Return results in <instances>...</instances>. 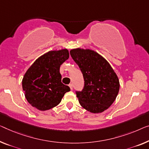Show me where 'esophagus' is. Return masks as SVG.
Returning <instances> with one entry per match:
<instances>
[{
    "label": "esophagus",
    "instance_id": "34e87169",
    "mask_svg": "<svg viewBox=\"0 0 149 149\" xmlns=\"http://www.w3.org/2000/svg\"><path fill=\"white\" fill-rule=\"evenodd\" d=\"M69 86H70V89L71 90H73V85H72V84H70V85H69Z\"/></svg>",
    "mask_w": 149,
    "mask_h": 149
}]
</instances>
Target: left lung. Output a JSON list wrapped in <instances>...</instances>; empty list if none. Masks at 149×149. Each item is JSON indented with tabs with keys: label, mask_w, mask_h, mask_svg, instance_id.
<instances>
[{
	"label": "left lung",
	"mask_w": 149,
	"mask_h": 149,
	"mask_svg": "<svg viewBox=\"0 0 149 149\" xmlns=\"http://www.w3.org/2000/svg\"><path fill=\"white\" fill-rule=\"evenodd\" d=\"M70 55L84 79L83 90L75 92L79 104L92 113L104 112L118 94L120 84L116 73L109 63L94 51L74 49Z\"/></svg>",
	"instance_id": "obj_1"
}]
</instances>
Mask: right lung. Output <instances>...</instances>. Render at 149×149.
I'll use <instances>...</instances> for the list:
<instances>
[{"label": "right lung", "instance_id": "add662e5", "mask_svg": "<svg viewBox=\"0 0 149 149\" xmlns=\"http://www.w3.org/2000/svg\"><path fill=\"white\" fill-rule=\"evenodd\" d=\"M70 57L68 49L50 51L36 59L24 75L22 86L31 105L42 111L58 105L69 86L61 82L60 65Z\"/></svg>", "mask_w": 149, "mask_h": 149}]
</instances>
